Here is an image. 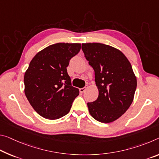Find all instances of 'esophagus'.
<instances>
[{"label": "esophagus", "instance_id": "esophagus-1", "mask_svg": "<svg viewBox=\"0 0 159 159\" xmlns=\"http://www.w3.org/2000/svg\"><path fill=\"white\" fill-rule=\"evenodd\" d=\"M86 89H87L86 87H84V88H82V89H79V91L80 93H84V92H85V90H86Z\"/></svg>", "mask_w": 159, "mask_h": 159}]
</instances>
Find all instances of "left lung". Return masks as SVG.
Masks as SVG:
<instances>
[{
	"label": "left lung",
	"mask_w": 159,
	"mask_h": 159,
	"mask_svg": "<svg viewBox=\"0 0 159 159\" xmlns=\"http://www.w3.org/2000/svg\"><path fill=\"white\" fill-rule=\"evenodd\" d=\"M85 59L95 71L99 90L96 100L88 102L90 114L98 122L109 123L118 119L132 104L137 79L124 54L100 43L82 44Z\"/></svg>",
	"instance_id": "1"
}]
</instances>
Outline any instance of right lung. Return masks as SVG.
<instances>
[{"label":"right lung","mask_w":159,"mask_h":159,"mask_svg":"<svg viewBox=\"0 0 159 159\" xmlns=\"http://www.w3.org/2000/svg\"><path fill=\"white\" fill-rule=\"evenodd\" d=\"M80 50V44L57 43L35 55L24 76L30 105L46 119L57 120L70 111L79 90L72 86L66 67Z\"/></svg>","instance_id":"right-lung-1"}]
</instances>
